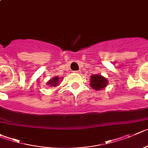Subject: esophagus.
Instances as JSON below:
<instances>
[{
  "label": "esophagus",
  "instance_id": "obj_1",
  "mask_svg": "<svg viewBox=\"0 0 148 148\" xmlns=\"http://www.w3.org/2000/svg\"><path fill=\"white\" fill-rule=\"evenodd\" d=\"M79 71H75V73H79Z\"/></svg>",
  "mask_w": 148,
  "mask_h": 148
}]
</instances>
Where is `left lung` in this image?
Masks as SVG:
<instances>
[{"label":"left lung","mask_w":148,"mask_h":148,"mask_svg":"<svg viewBox=\"0 0 148 148\" xmlns=\"http://www.w3.org/2000/svg\"><path fill=\"white\" fill-rule=\"evenodd\" d=\"M108 79L100 74H93L90 76V87L97 90H102L108 85Z\"/></svg>","instance_id":"left-lung-1"}]
</instances>
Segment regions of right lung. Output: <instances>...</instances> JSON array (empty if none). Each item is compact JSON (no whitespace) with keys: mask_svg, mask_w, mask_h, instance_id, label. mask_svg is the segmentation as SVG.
Returning <instances> with one entry per match:
<instances>
[{"mask_svg":"<svg viewBox=\"0 0 148 148\" xmlns=\"http://www.w3.org/2000/svg\"><path fill=\"white\" fill-rule=\"evenodd\" d=\"M60 79H61V78H59V77H53L52 79H49V81L47 82V84L49 85V86H53V87H56L57 86H58V84L60 82Z\"/></svg>","mask_w":148,"mask_h":148,"instance_id":"1","label":"right lung"}]
</instances>
